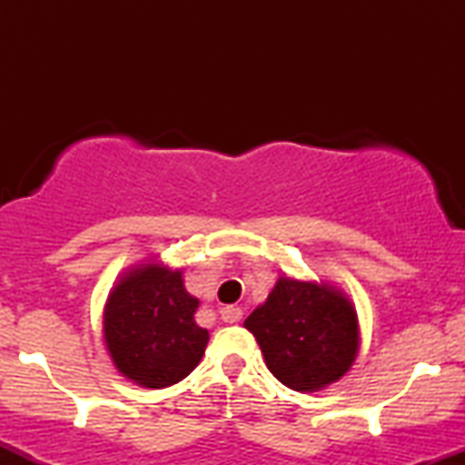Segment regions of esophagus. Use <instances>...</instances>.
Listing matches in <instances>:
<instances>
[{
	"label": "esophagus",
	"mask_w": 465,
	"mask_h": 465,
	"mask_svg": "<svg viewBox=\"0 0 465 465\" xmlns=\"http://www.w3.org/2000/svg\"><path fill=\"white\" fill-rule=\"evenodd\" d=\"M221 319L227 323H236L242 319V311H240L238 306H225L221 308Z\"/></svg>",
	"instance_id": "34e87169"
}]
</instances>
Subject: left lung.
Segmentation results:
<instances>
[{"label":"left lung","instance_id":"left-lung-1","mask_svg":"<svg viewBox=\"0 0 465 465\" xmlns=\"http://www.w3.org/2000/svg\"><path fill=\"white\" fill-rule=\"evenodd\" d=\"M264 362L292 391H319L359 354V317L334 286L280 277L262 306L244 319Z\"/></svg>","mask_w":465,"mask_h":465}]
</instances>
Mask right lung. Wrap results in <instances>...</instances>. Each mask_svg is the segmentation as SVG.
<instances>
[{
    "instance_id": "add662e5",
    "label": "right lung",
    "mask_w": 465,
    "mask_h": 465,
    "mask_svg": "<svg viewBox=\"0 0 465 465\" xmlns=\"http://www.w3.org/2000/svg\"><path fill=\"white\" fill-rule=\"evenodd\" d=\"M199 300L181 271L148 262L126 271L104 306V343L114 365L148 389L177 385L199 365L210 332L194 322Z\"/></svg>"
}]
</instances>
